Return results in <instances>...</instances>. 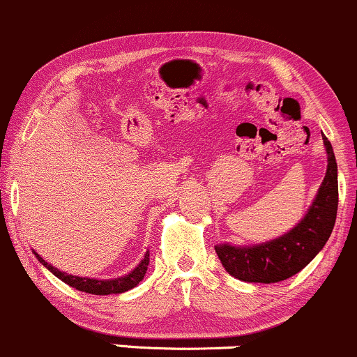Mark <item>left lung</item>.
<instances>
[{"mask_svg":"<svg viewBox=\"0 0 357 357\" xmlns=\"http://www.w3.org/2000/svg\"><path fill=\"white\" fill-rule=\"evenodd\" d=\"M327 150V174L317 197L307 215L282 238L256 244L251 248H234L229 244L215 246L222 266L234 278L250 283H276L303 270L326 246L335 224L339 204L337 163L329 139L322 135Z\"/></svg>","mask_w":357,"mask_h":357,"instance_id":"1","label":"left lung"}]
</instances>
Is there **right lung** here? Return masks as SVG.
<instances>
[{"instance_id": "1", "label": "right lung", "mask_w": 357, "mask_h": 357, "mask_svg": "<svg viewBox=\"0 0 357 357\" xmlns=\"http://www.w3.org/2000/svg\"><path fill=\"white\" fill-rule=\"evenodd\" d=\"M35 256H37L38 261L42 263L43 266L49 268L52 273L57 276V278L62 280L63 283H67V285L72 288H77L79 291H86V294H92V295L123 294V291L131 290V288H135L139 282H142L143 276H145L146 270H148V263H150V255L146 253L145 258L142 259V263H139V265L136 266L131 273L121 276V278H114V280H94V278H81V276L67 275V273H63V271L57 270V268L49 265V263L42 258V256H38L37 253H35Z\"/></svg>"}]
</instances>
